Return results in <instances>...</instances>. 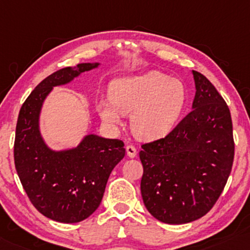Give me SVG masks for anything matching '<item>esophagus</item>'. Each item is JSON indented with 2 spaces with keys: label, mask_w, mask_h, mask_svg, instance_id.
Returning a JSON list of instances; mask_svg holds the SVG:
<instances>
[{
  "label": "esophagus",
  "mask_w": 250,
  "mask_h": 250,
  "mask_svg": "<svg viewBox=\"0 0 250 250\" xmlns=\"http://www.w3.org/2000/svg\"><path fill=\"white\" fill-rule=\"evenodd\" d=\"M125 150H126V155H128L129 157H131V159L137 155V149H136L135 146L128 145L125 147Z\"/></svg>",
  "instance_id": "34e87169"
}]
</instances>
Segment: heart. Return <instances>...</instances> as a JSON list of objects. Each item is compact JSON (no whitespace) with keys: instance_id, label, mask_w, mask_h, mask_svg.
<instances>
[{"instance_id":"1","label":"heart","mask_w":250,"mask_h":250,"mask_svg":"<svg viewBox=\"0 0 250 250\" xmlns=\"http://www.w3.org/2000/svg\"><path fill=\"white\" fill-rule=\"evenodd\" d=\"M187 98V88L180 79L150 70L112 82L110 98L98 101L96 110L110 125H121L122 114H131L130 124L135 135L153 140L167 136L174 128Z\"/></svg>"}]
</instances>
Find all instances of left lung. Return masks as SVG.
Here are the masks:
<instances>
[{"label": "left lung", "mask_w": 250, "mask_h": 250, "mask_svg": "<svg viewBox=\"0 0 250 250\" xmlns=\"http://www.w3.org/2000/svg\"><path fill=\"white\" fill-rule=\"evenodd\" d=\"M192 111L165 137L142 146L140 190L152 215L185 224L205 215L222 194L234 156L230 110L212 83L191 71Z\"/></svg>", "instance_id": "left-lung-1"}]
</instances>
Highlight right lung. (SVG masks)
<instances>
[{"label":"right lung","mask_w":250,"mask_h":250,"mask_svg":"<svg viewBox=\"0 0 250 250\" xmlns=\"http://www.w3.org/2000/svg\"><path fill=\"white\" fill-rule=\"evenodd\" d=\"M100 62L79 63L52 73L38 83L20 108L16 128L15 164L21 185L38 212L61 223L90 216L103 198L108 177L125 157V144L95 133L75 147L55 150L41 132L44 102L54 87L70 83Z\"/></svg>","instance_id":"1"}]
</instances>
